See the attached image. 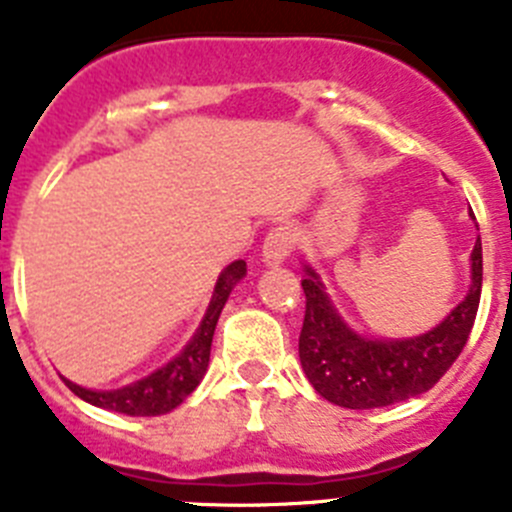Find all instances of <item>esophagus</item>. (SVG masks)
Masks as SVG:
<instances>
[{"instance_id":"esophagus-1","label":"esophagus","mask_w":512,"mask_h":512,"mask_svg":"<svg viewBox=\"0 0 512 512\" xmlns=\"http://www.w3.org/2000/svg\"><path fill=\"white\" fill-rule=\"evenodd\" d=\"M297 243V233L292 230V225H277V228H271L269 235H266L264 241V264L266 266H279L284 259L289 256V251L295 248Z\"/></svg>"}]
</instances>
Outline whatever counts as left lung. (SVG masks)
Here are the masks:
<instances>
[{
	"mask_svg": "<svg viewBox=\"0 0 512 512\" xmlns=\"http://www.w3.org/2000/svg\"><path fill=\"white\" fill-rule=\"evenodd\" d=\"M305 271L300 361L307 379L333 405L351 410L384 408L431 390L461 354L482 295V241L477 238L474 243L467 297L436 328L402 341L359 336L343 323L318 274L310 266Z\"/></svg>",
	"mask_w": 512,
	"mask_h": 512,
	"instance_id": "left-lung-1",
	"label": "left lung"
}]
</instances>
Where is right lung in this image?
Instances as JSON below:
<instances>
[{
	"label": "right lung",
	"instance_id": "obj_1",
	"mask_svg": "<svg viewBox=\"0 0 512 512\" xmlns=\"http://www.w3.org/2000/svg\"><path fill=\"white\" fill-rule=\"evenodd\" d=\"M246 277V261L238 259L223 269V274L217 277L215 292H212L210 307H207L205 318H202L200 328L192 336V341L184 346V351L169 364L156 369L148 377L138 379V382L120 387V390H87L79 384L63 379L69 384V390L76 397L87 400L89 405H97L104 410H115V413L125 415H164L174 410L176 405H182L202 382L210 364V346L212 336H215V325L220 312H223L225 302H228L230 292L241 279Z\"/></svg>",
	"mask_w": 512,
	"mask_h": 512
}]
</instances>
